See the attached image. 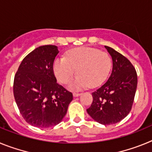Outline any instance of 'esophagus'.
I'll use <instances>...</instances> for the list:
<instances>
[{
  "label": "esophagus",
  "mask_w": 152,
  "mask_h": 152,
  "mask_svg": "<svg viewBox=\"0 0 152 152\" xmlns=\"http://www.w3.org/2000/svg\"><path fill=\"white\" fill-rule=\"evenodd\" d=\"M80 95V94H79V93H73V96H75V97H77V96H79Z\"/></svg>",
  "instance_id": "1"
}]
</instances>
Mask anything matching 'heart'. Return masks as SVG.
<instances>
[{
	"instance_id": "1",
	"label": "heart",
	"mask_w": 152,
	"mask_h": 152,
	"mask_svg": "<svg viewBox=\"0 0 152 152\" xmlns=\"http://www.w3.org/2000/svg\"><path fill=\"white\" fill-rule=\"evenodd\" d=\"M111 68L108 53L88 47L72 49L65 58H57L53 63V72L61 84H68L77 71L79 75L70 84L74 90L100 85L108 77Z\"/></svg>"
}]
</instances>
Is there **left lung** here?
<instances>
[{
  "label": "left lung",
  "instance_id": "1",
  "mask_svg": "<svg viewBox=\"0 0 152 152\" xmlns=\"http://www.w3.org/2000/svg\"><path fill=\"white\" fill-rule=\"evenodd\" d=\"M105 48L112 57V73L105 84L92 93V104L87 112L97 123L111 125L129 113L138 78L135 68L125 56L111 47Z\"/></svg>",
  "mask_w": 152,
  "mask_h": 152
}]
</instances>
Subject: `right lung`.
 <instances>
[{"label": "right lung", "instance_id": "add662e5", "mask_svg": "<svg viewBox=\"0 0 152 152\" xmlns=\"http://www.w3.org/2000/svg\"><path fill=\"white\" fill-rule=\"evenodd\" d=\"M58 52L56 45L36 48L24 58L14 77L13 95L19 110L26 123L36 127L61 123L73 100L54 75L53 62Z\"/></svg>", "mask_w": 152, "mask_h": 152}]
</instances>
